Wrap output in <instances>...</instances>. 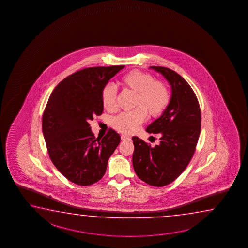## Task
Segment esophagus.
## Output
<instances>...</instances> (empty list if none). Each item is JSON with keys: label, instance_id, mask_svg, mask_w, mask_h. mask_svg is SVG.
Instances as JSON below:
<instances>
[{"label": "esophagus", "instance_id": "obj_1", "mask_svg": "<svg viewBox=\"0 0 248 248\" xmlns=\"http://www.w3.org/2000/svg\"><path fill=\"white\" fill-rule=\"evenodd\" d=\"M121 138H122V141H124V140H130V137L129 136H127V135H122L121 136Z\"/></svg>", "mask_w": 248, "mask_h": 248}]
</instances>
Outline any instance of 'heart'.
Returning <instances> with one entry per match:
<instances>
[{"label": "heart", "instance_id": "b5f03b06", "mask_svg": "<svg viewBox=\"0 0 248 248\" xmlns=\"http://www.w3.org/2000/svg\"><path fill=\"white\" fill-rule=\"evenodd\" d=\"M125 88L137 93L133 111L123 112L113 118L112 125L123 134H132L147 118L158 117L162 114L170 102L168 85L154 76L140 70H133L122 78ZM117 90L112 83L104 86L101 91L102 105L108 111H113L117 107Z\"/></svg>", "mask_w": 248, "mask_h": 248}]
</instances>
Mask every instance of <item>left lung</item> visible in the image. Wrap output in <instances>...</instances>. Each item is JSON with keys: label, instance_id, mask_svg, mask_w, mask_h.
<instances>
[{"label": "left lung", "instance_id": "obj_1", "mask_svg": "<svg viewBox=\"0 0 248 248\" xmlns=\"http://www.w3.org/2000/svg\"><path fill=\"white\" fill-rule=\"evenodd\" d=\"M172 88V96L160 118L147 126V133L160 135V144L151 147L134 136L133 166L137 176L154 186L168 185L187 167L196 149L202 127L197 97L179 74L168 67L151 66Z\"/></svg>", "mask_w": 248, "mask_h": 248}]
</instances>
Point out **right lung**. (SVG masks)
I'll return each instance as SVG.
<instances>
[{"label":"right lung","mask_w":248,"mask_h":248,"mask_svg":"<svg viewBox=\"0 0 248 248\" xmlns=\"http://www.w3.org/2000/svg\"><path fill=\"white\" fill-rule=\"evenodd\" d=\"M124 65L87 67L62 80L42 115V133L51 160L76 185L90 186L105 174L121 136L110 128L95 138L89 122L103 112L101 91Z\"/></svg>","instance_id":"right-lung-1"}]
</instances>
